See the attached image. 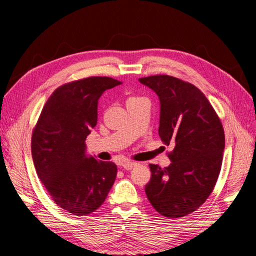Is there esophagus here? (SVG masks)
Here are the masks:
<instances>
[{
	"instance_id": "34e87169",
	"label": "esophagus",
	"mask_w": 256,
	"mask_h": 256,
	"mask_svg": "<svg viewBox=\"0 0 256 256\" xmlns=\"http://www.w3.org/2000/svg\"><path fill=\"white\" fill-rule=\"evenodd\" d=\"M136 166H138V162H131V160H125V162H123V164H122V167L126 170H132V168H134Z\"/></svg>"
}]
</instances>
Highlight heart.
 I'll use <instances>...</instances> for the list:
<instances>
[{
	"label": "heart",
	"mask_w": 256,
	"mask_h": 256,
	"mask_svg": "<svg viewBox=\"0 0 256 256\" xmlns=\"http://www.w3.org/2000/svg\"><path fill=\"white\" fill-rule=\"evenodd\" d=\"M131 99H132V98H131Z\"/></svg>",
	"instance_id": "obj_1"
}]
</instances>
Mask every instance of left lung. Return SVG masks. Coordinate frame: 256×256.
<instances>
[{
	"mask_svg": "<svg viewBox=\"0 0 256 256\" xmlns=\"http://www.w3.org/2000/svg\"><path fill=\"white\" fill-rule=\"evenodd\" d=\"M138 81L159 97V136L166 146H174L168 154L170 166L149 164L146 194L162 216H185L206 202L218 180L224 150L222 124L192 84L164 74Z\"/></svg>",
	"mask_w": 256,
	"mask_h": 256,
	"instance_id": "1",
	"label": "left lung"
}]
</instances>
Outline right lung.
Segmentation results:
<instances>
[{
  "label": "right lung",
  "mask_w": 256,
  "mask_h": 256,
  "mask_svg": "<svg viewBox=\"0 0 256 256\" xmlns=\"http://www.w3.org/2000/svg\"><path fill=\"white\" fill-rule=\"evenodd\" d=\"M122 82L90 76L58 86L42 107L32 136L34 168L56 204L74 216L92 214L106 200L118 167L86 154L97 124L98 99Z\"/></svg>",
  "instance_id": "1"
}]
</instances>
